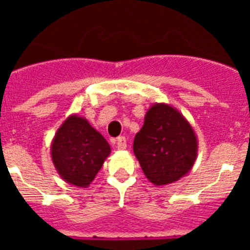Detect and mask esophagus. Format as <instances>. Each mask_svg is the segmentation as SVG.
<instances>
[{"instance_id":"esophagus-1","label":"esophagus","mask_w":250,"mask_h":250,"mask_svg":"<svg viewBox=\"0 0 250 250\" xmlns=\"http://www.w3.org/2000/svg\"><path fill=\"white\" fill-rule=\"evenodd\" d=\"M116 147L119 150L126 149V139H125V136H120V138L116 139Z\"/></svg>"}]
</instances>
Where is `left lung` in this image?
Returning <instances> with one entry per match:
<instances>
[{"mask_svg":"<svg viewBox=\"0 0 250 250\" xmlns=\"http://www.w3.org/2000/svg\"><path fill=\"white\" fill-rule=\"evenodd\" d=\"M132 149L149 182L163 187L178 182L193 169L198 138L179 110L169 104L155 103L145 114Z\"/></svg>","mask_w":250,"mask_h":250,"instance_id":"left-lung-1","label":"left lung"}]
</instances>
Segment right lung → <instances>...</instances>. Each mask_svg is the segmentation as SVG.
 Listing matches in <instances>:
<instances>
[{
    "mask_svg": "<svg viewBox=\"0 0 250 250\" xmlns=\"http://www.w3.org/2000/svg\"><path fill=\"white\" fill-rule=\"evenodd\" d=\"M111 147L85 118L70 115L55 132L51 143V159L59 175L67 184L87 188Z\"/></svg>",
    "mask_w": 250,
    "mask_h": 250,
    "instance_id": "add662e5",
    "label": "right lung"
}]
</instances>
